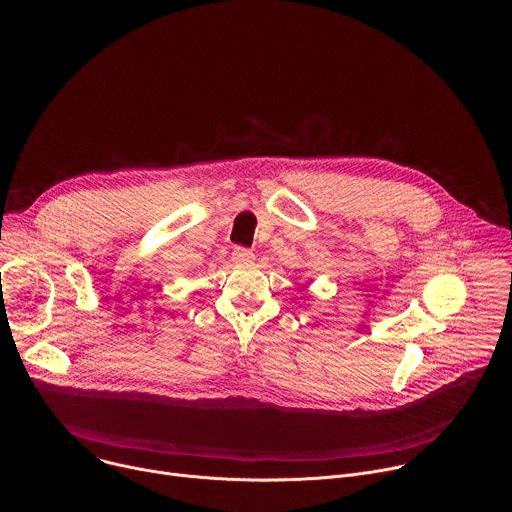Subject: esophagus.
Listing matches in <instances>:
<instances>
[{
	"label": "esophagus",
	"mask_w": 512,
	"mask_h": 512,
	"mask_svg": "<svg viewBox=\"0 0 512 512\" xmlns=\"http://www.w3.org/2000/svg\"><path fill=\"white\" fill-rule=\"evenodd\" d=\"M254 258V252L248 250V248H242V246H234L232 250V260L236 262H250Z\"/></svg>",
	"instance_id": "1"
}]
</instances>
